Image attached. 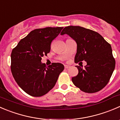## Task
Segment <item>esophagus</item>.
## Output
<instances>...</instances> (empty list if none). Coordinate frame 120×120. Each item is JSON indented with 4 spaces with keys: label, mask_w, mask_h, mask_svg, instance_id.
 <instances>
[{
    "label": "esophagus",
    "mask_w": 120,
    "mask_h": 120,
    "mask_svg": "<svg viewBox=\"0 0 120 120\" xmlns=\"http://www.w3.org/2000/svg\"><path fill=\"white\" fill-rule=\"evenodd\" d=\"M64 67H65V68H66V69H67V68H70V66H67V65H65Z\"/></svg>",
    "instance_id": "obj_1"
}]
</instances>
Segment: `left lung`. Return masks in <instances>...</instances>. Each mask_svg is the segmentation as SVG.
<instances>
[{"label":"left lung","instance_id":"obj_1","mask_svg":"<svg viewBox=\"0 0 120 120\" xmlns=\"http://www.w3.org/2000/svg\"><path fill=\"white\" fill-rule=\"evenodd\" d=\"M65 34L77 43L74 61L87 62L84 68L76 66L79 73L72 78L73 84L88 93L103 89L109 82L116 66L111 45L99 33L82 27H66L60 33Z\"/></svg>","mask_w":120,"mask_h":120}]
</instances>
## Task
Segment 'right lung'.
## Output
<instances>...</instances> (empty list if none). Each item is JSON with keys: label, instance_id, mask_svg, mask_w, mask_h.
I'll use <instances>...</instances> for the list:
<instances>
[{"label": "right lung", "instance_id": "obj_1", "mask_svg": "<svg viewBox=\"0 0 120 120\" xmlns=\"http://www.w3.org/2000/svg\"><path fill=\"white\" fill-rule=\"evenodd\" d=\"M62 27L35 29L22 39L11 54V71L15 81L24 92L33 97L47 94L54 87L63 64L53 63L46 66L41 57L50 51L52 41Z\"/></svg>", "mask_w": 120, "mask_h": 120}]
</instances>
